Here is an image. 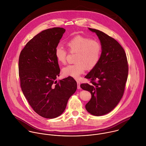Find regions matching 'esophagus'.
<instances>
[{
    "label": "esophagus",
    "mask_w": 146,
    "mask_h": 146,
    "mask_svg": "<svg viewBox=\"0 0 146 146\" xmlns=\"http://www.w3.org/2000/svg\"><path fill=\"white\" fill-rule=\"evenodd\" d=\"M77 89H80L81 88V87H80V82L78 81H77Z\"/></svg>",
    "instance_id": "obj_1"
}]
</instances>
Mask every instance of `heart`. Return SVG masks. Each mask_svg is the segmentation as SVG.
<instances>
[{"mask_svg":"<svg viewBox=\"0 0 146 146\" xmlns=\"http://www.w3.org/2000/svg\"><path fill=\"white\" fill-rule=\"evenodd\" d=\"M70 53H76L75 64L69 65L63 69L65 76L78 78L85 69L90 70L99 63L102 55V48L97 40L90 37L77 35L70 39L66 44ZM55 56L58 62L65 64L68 52L60 45L56 46Z\"/></svg>","mask_w":146,"mask_h":146,"instance_id":"b5f03b06","label":"heart"}]
</instances>
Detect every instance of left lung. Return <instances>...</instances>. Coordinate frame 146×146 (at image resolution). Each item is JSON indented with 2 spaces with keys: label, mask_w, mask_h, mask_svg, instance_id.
<instances>
[{
  "label": "left lung",
  "mask_w": 146,
  "mask_h": 146,
  "mask_svg": "<svg viewBox=\"0 0 146 146\" xmlns=\"http://www.w3.org/2000/svg\"><path fill=\"white\" fill-rule=\"evenodd\" d=\"M89 29L100 40L102 55L97 65L85 77L89 84H82L80 86L92 94L85 106L86 110L92 115L101 116L113 110L121 100L129 65L125 50L117 40L102 31Z\"/></svg>",
  "instance_id": "obj_1"
}]
</instances>
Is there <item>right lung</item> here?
I'll return each instance as SVG.
<instances>
[{"label":"right lung","instance_id":"right-lung-1","mask_svg":"<svg viewBox=\"0 0 146 146\" xmlns=\"http://www.w3.org/2000/svg\"><path fill=\"white\" fill-rule=\"evenodd\" d=\"M65 32L60 27L41 31L26 44L19 56L21 90L33 110L45 118L60 116L77 88L72 77L55 80L60 69L54 52Z\"/></svg>","mask_w":146,"mask_h":146}]
</instances>
